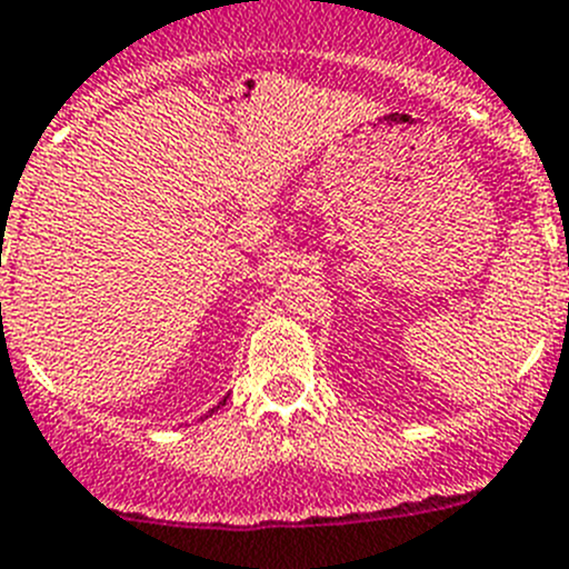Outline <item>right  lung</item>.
<instances>
[{"label":"right lung","instance_id":"obj_1","mask_svg":"<svg viewBox=\"0 0 569 569\" xmlns=\"http://www.w3.org/2000/svg\"><path fill=\"white\" fill-rule=\"evenodd\" d=\"M220 406H226V400H222V403H220ZM220 406H217V409H220ZM217 409H211V411H208V415H213V411H217ZM208 415H206V417H208Z\"/></svg>","mask_w":569,"mask_h":569}]
</instances>
